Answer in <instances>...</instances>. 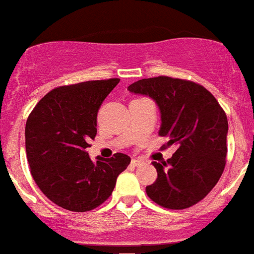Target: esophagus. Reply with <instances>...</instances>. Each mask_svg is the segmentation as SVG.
Segmentation results:
<instances>
[{
    "label": "esophagus",
    "mask_w": 254,
    "mask_h": 254,
    "mask_svg": "<svg viewBox=\"0 0 254 254\" xmlns=\"http://www.w3.org/2000/svg\"><path fill=\"white\" fill-rule=\"evenodd\" d=\"M142 164V160L139 159H133L131 160V165H134V167H137V165H140Z\"/></svg>",
    "instance_id": "esophagus-1"
}]
</instances>
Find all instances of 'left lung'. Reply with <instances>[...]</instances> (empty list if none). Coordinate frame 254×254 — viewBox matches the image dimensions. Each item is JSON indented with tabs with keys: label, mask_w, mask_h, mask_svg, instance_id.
Segmentation results:
<instances>
[{
	"label": "left lung",
	"mask_w": 254,
	"mask_h": 254,
	"mask_svg": "<svg viewBox=\"0 0 254 254\" xmlns=\"http://www.w3.org/2000/svg\"><path fill=\"white\" fill-rule=\"evenodd\" d=\"M155 99L161 112V148L176 144L173 156L152 161L157 180L146 187L153 203L168 209H186L216 186L226 165L227 116L214 95L203 85L182 78H143L127 87Z\"/></svg>",
	"instance_id": "1"
}]
</instances>
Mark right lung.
<instances>
[{"label": "right lung", "instance_id": "1", "mask_svg": "<svg viewBox=\"0 0 254 254\" xmlns=\"http://www.w3.org/2000/svg\"><path fill=\"white\" fill-rule=\"evenodd\" d=\"M119 78L85 81L49 91L25 124V151L31 174L49 200L72 212H89L112 193L130 164L117 152L111 159L86 152L97 135V115Z\"/></svg>", "mask_w": 254, "mask_h": 254}]
</instances>
